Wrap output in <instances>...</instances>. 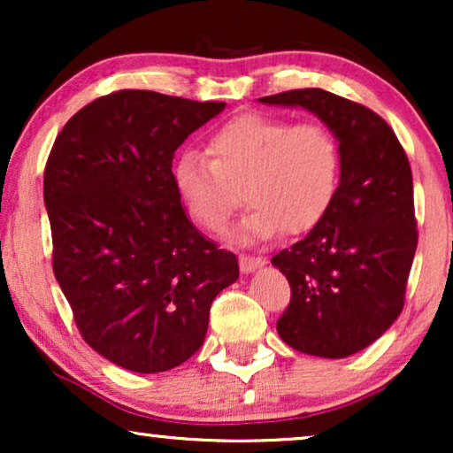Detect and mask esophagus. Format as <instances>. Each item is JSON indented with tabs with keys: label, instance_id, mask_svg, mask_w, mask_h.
I'll return each instance as SVG.
<instances>
[{
	"label": "esophagus",
	"instance_id": "34e87169",
	"mask_svg": "<svg viewBox=\"0 0 453 453\" xmlns=\"http://www.w3.org/2000/svg\"><path fill=\"white\" fill-rule=\"evenodd\" d=\"M264 264H265V259L262 256H247V253H241L239 256L241 272H253V270L262 268Z\"/></svg>",
	"mask_w": 453,
	"mask_h": 453
}]
</instances>
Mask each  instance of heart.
<instances>
[{
  "mask_svg": "<svg viewBox=\"0 0 453 453\" xmlns=\"http://www.w3.org/2000/svg\"><path fill=\"white\" fill-rule=\"evenodd\" d=\"M342 154L330 127L270 115H241L210 135L208 157L183 152L173 183L189 219L222 231L245 202L251 210L234 231L239 241L309 233L330 210Z\"/></svg>",
  "mask_w": 453,
  "mask_h": 453,
  "instance_id": "1",
  "label": "heart"
}]
</instances>
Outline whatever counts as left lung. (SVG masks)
Wrapping results in <instances>:
<instances>
[{
	"mask_svg": "<svg viewBox=\"0 0 453 453\" xmlns=\"http://www.w3.org/2000/svg\"><path fill=\"white\" fill-rule=\"evenodd\" d=\"M311 111L340 142L334 202L272 265L290 284L276 330L295 350L342 358L375 342L404 309L418 243L412 171L394 129L373 111L321 88L259 98Z\"/></svg>",
	"mask_w": 453,
	"mask_h": 453,
	"instance_id": "left-lung-1",
	"label": "left lung"
}]
</instances>
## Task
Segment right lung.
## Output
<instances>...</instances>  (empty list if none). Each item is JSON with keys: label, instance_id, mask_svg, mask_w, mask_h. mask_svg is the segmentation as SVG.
<instances>
[{"label": "right lung", "instance_id": "right-lung-1", "mask_svg": "<svg viewBox=\"0 0 453 453\" xmlns=\"http://www.w3.org/2000/svg\"><path fill=\"white\" fill-rule=\"evenodd\" d=\"M225 109L152 90H117L78 111L47 158L53 274L84 342L135 373L188 361L214 296L239 278L234 253L191 225L173 157Z\"/></svg>", "mask_w": 453, "mask_h": 453}]
</instances>
